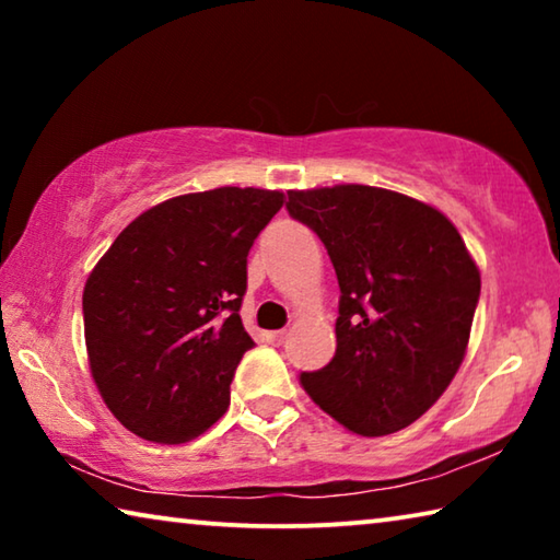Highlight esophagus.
<instances>
[{"label": "esophagus", "mask_w": 560, "mask_h": 560, "mask_svg": "<svg viewBox=\"0 0 560 560\" xmlns=\"http://www.w3.org/2000/svg\"><path fill=\"white\" fill-rule=\"evenodd\" d=\"M267 340L271 346H281L287 340V330H271V334H267Z\"/></svg>", "instance_id": "obj_1"}]
</instances>
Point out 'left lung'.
<instances>
[{
	"instance_id": "1",
	"label": "left lung",
	"mask_w": 560,
	"mask_h": 560,
	"mask_svg": "<svg viewBox=\"0 0 560 560\" xmlns=\"http://www.w3.org/2000/svg\"><path fill=\"white\" fill-rule=\"evenodd\" d=\"M287 210L318 234L340 301L336 355L301 385L346 430L383 438L447 390L467 353L481 279L440 210L393 189H289Z\"/></svg>"
}]
</instances>
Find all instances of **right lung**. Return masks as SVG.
<instances>
[{
	"label": "right lung",
	"instance_id": "obj_1",
	"mask_svg": "<svg viewBox=\"0 0 560 560\" xmlns=\"http://www.w3.org/2000/svg\"><path fill=\"white\" fill-rule=\"evenodd\" d=\"M279 189L217 187L136 217L89 273L83 334L91 375L138 438H200L230 407L254 346L240 318L246 257L281 210Z\"/></svg>",
	"mask_w": 560,
	"mask_h": 560
}]
</instances>
